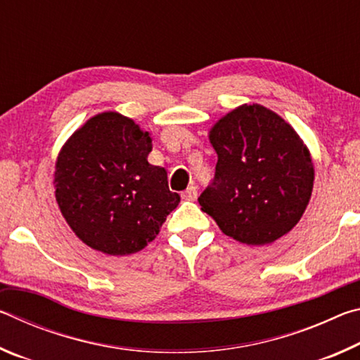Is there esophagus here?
Masks as SVG:
<instances>
[{"instance_id":"obj_1","label":"esophagus","mask_w":360,"mask_h":360,"mask_svg":"<svg viewBox=\"0 0 360 360\" xmlns=\"http://www.w3.org/2000/svg\"><path fill=\"white\" fill-rule=\"evenodd\" d=\"M198 195V191L195 186H188L184 192H182V198L184 200H195Z\"/></svg>"}]
</instances>
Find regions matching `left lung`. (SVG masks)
<instances>
[{"label": "left lung", "mask_w": 360, "mask_h": 360, "mask_svg": "<svg viewBox=\"0 0 360 360\" xmlns=\"http://www.w3.org/2000/svg\"><path fill=\"white\" fill-rule=\"evenodd\" d=\"M217 154L202 210L225 235L249 246L275 243L295 227L309 203L314 165L294 127L257 103L222 115L210 130Z\"/></svg>", "instance_id": "obj_1"}]
</instances>
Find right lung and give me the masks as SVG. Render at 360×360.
I'll return each instance as SVG.
<instances>
[{
	"instance_id": "right-lung-1",
	"label": "right lung",
	"mask_w": 360,
	"mask_h": 360,
	"mask_svg": "<svg viewBox=\"0 0 360 360\" xmlns=\"http://www.w3.org/2000/svg\"><path fill=\"white\" fill-rule=\"evenodd\" d=\"M150 133L115 111L90 117L66 139L53 173L56 200L76 236L108 255L141 251L181 197L150 165Z\"/></svg>"
}]
</instances>
